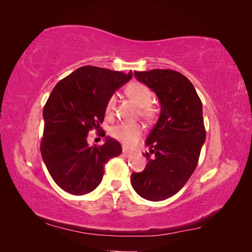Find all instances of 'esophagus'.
Masks as SVG:
<instances>
[{"instance_id":"34e87169","label":"esophagus","mask_w":252,"mask_h":252,"mask_svg":"<svg viewBox=\"0 0 252 252\" xmlns=\"http://www.w3.org/2000/svg\"><path fill=\"white\" fill-rule=\"evenodd\" d=\"M132 155H133V153H132L131 151H127V150H126V149H123V156H125V157H131Z\"/></svg>"}]
</instances>
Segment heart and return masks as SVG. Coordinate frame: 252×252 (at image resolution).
I'll return each mask as SVG.
<instances>
[{
    "label": "heart",
    "mask_w": 252,
    "mask_h": 252,
    "mask_svg": "<svg viewBox=\"0 0 252 252\" xmlns=\"http://www.w3.org/2000/svg\"><path fill=\"white\" fill-rule=\"evenodd\" d=\"M127 96L140 106V116L144 119L150 120L155 117V109L151 105L153 99L152 92L147 85L140 82H133L129 84L126 89ZM116 108V96H110L104 106V113L106 117H111ZM142 134V126L136 122H123L120 125L112 127L111 135L118 141L125 144L126 147H131L139 141Z\"/></svg>",
    "instance_id": "b5f03b06"
}]
</instances>
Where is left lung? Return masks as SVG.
<instances>
[{"label":"left lung","instance_id":"1","mask_svg":"<svg viewBox=\"0 0 252 252\" xmlns=\"http://www.w3.org/2000/svg\"><path fill=\"white\" fill-rule=\"evenodd\" d=\"M134 76L156 93L161 111L146 140L154 158L143 155L148 163L131 174V185L143 199L162 201L179 192L197 168L206 141L202 103L193 84L177 71H135Z\"/></svg>","mask_w":252,"mask_h":252}]
</instances>
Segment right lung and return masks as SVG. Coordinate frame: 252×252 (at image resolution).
I'll return each instance as SVG.
<instances>
[{"label": "right lung", "mask_w": 252, "mask_h": 252, "mask_svg": "<svg viewBox=\"0 0 252 252\" xmlns=\"http://www.w3.org/2000/svg\"><path fill=\"white\" fill-rule=\"evenodd\" d=\"M132 71H112L85 65L60 81L43 109L41 155L49 173L66 192L82 195L100 185L104 164L121 155L119 141L106 136L104 144L90 147L89 131L99 130L104 106Z\"/></svg>", "instance_id": "right-lung-1"}]
</instances>
